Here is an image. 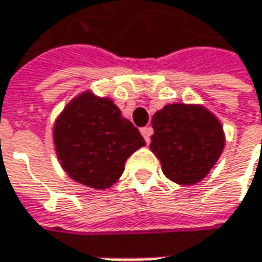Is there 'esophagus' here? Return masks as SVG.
Returning a JSON list of instances; mask_svg holds the SVG:
<instances>
[{
    "instance_id": "obj_1",
    "label": "esophagus",
    "mask_w": 262,
    "mask_h": 262,
    "mask_svg": "<svg viewBox=\"0 0 262 262\" xmlns=\"http://www.w3.org/2000/svg\"><path fill=\"white\" fill-rule=\"evenodd\" d=\"M141 133H142V136H144L145 142L148 144V142H150V136H151V133H153V129H151L150 126H145V127H142V129H141Z\"/></svg>"
}]
</instances>
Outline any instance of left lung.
Listing matches in <instances>:
<instances>
[{
	"instance_id": "8db88e82",
	"label": "left lung",
	"mask_w": 262,
	"mask_h": 262,
	"mask_svg": "<svg viewBox=\"0 0 262 262\" xmlns=\"http://www.w3.org/2000/svg\"><path fill=\"white\" fill-rule=\"evenodd\" d=\"M150 150L164 174L179 185L203 181L225 148L220 120L202 104H165L151 118Z\"/></svg>"
}]
</instances>
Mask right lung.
I'll list each match as a JSON object with an SVG mask.
<instances>
[{
    "mask_svg": "<svg viewBox=\"0 0 262 262\" xmlns=\"http://www.w3.org/2000/svg\"><path fill=\"white\" fill-rule=\"evenodd\" d=\"M53 142L63 171L74 182L95 189L118 182L127 158L145 145L120 107L91 89L76 95L59 114Z\"/></svg>",
    "mask_w": 262,
    "mask_h": 262,
    "instance_id": "obj_1",
    "label": "right lung"
}]
</instances>
